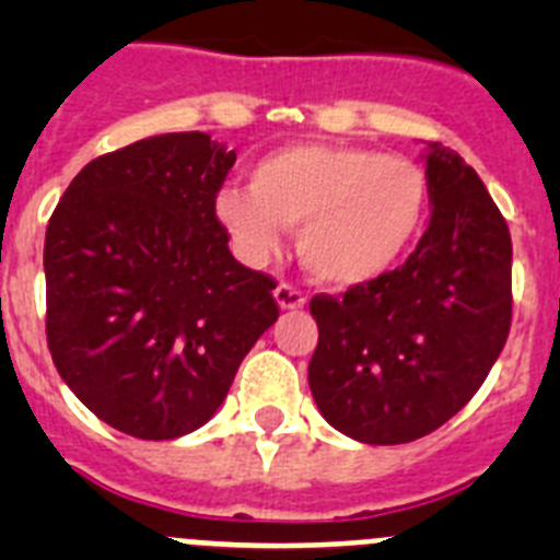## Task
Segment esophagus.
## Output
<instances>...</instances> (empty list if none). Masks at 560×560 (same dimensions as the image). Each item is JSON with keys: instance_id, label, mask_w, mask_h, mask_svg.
I'll list each match as a JSON object with an SVG mask.
<instances>
[{"instance_id": "1", "label": "esophagus", "mask_w": 560, "mask_h": 560, "mask_svg": "<svg viewBox=\"0 0 560 560\" xmlns=\"http://www.w3.org/2000/svg\"><path fill=\"white\" fill-rule=\"evenodd\" d=\"M275 300L277 305L283 311H296V308H303L305 305V294L300 289H294V285L289 283H280L275 289Z\"/></svg>"}]
</instances>
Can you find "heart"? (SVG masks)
<instances>
[{"label": "heart", "mask_w": 560, "mask_h": 560, "mask_svg": "<svg viewBox=\"0 0 560 560\" xmlns=\"http://www.w3.org/2000/svg\"><path fill=\"white\" fill-rule=\"evenodd\" d=\"M429 210V179L407 156L300 142L252 167L249 187H224L215 221L237 255L266 264L296 230V255L314 280L353 289L378 280L409 252Z\"/></svg>", "instance_id": "heart-1"}]
</instances>
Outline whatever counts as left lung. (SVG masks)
Listing matches in <instances>:
<instances>
[{"label":"left lung","mask_w":560,"mask_h":560,"mask_svg":"<svg viewBox=\"0 0 560 560\" xmlns=\"http://www.w3.org/2000/svg\"><path fill=\"white\" fill-rule=\"evenodd\" d=\"M432 219L407 264L341 296L316 294L308 384L330 427L398 446L474 398L511 330V232L452 148L427 151Z\"/></svg>","instance_id":"obj_1"}]
</instances>
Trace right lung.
<instances>
[{
	"label": "right lung",
	"instance_id": "obj_1",
	"mask_svg": "<svg viewBox=\"0 0 560 560\" xmlns=\"http://www.w3.org/2000/svg\"><path fill=\"white\" fill-rule=\"evenodd\" d=\"M232 165L210 133L148 137L89 162L49 219V353L117 432L205 427L280 316L275 280L237 264L212 212Z\"/></svg>",
	"mask_w": 560,
	"mask_h": 560
}]
</instances>
